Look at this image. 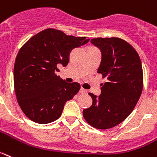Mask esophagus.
<instances>
[{
    "label": "esophagus",
    "mask_w": 157,
    "mask_h": 157,
    "mask_svg": "<svg viewBox=\"0 0 157 157\" xmlns=\"http://www.w3.org/2000/svg\"><path fill=\"white\" fill-rule=\"evenodd\" d=\"M80 93H81V94H87V90L84 89V88L82 87L81 89H80Z\"/></svg>",
    "instance_id": "esophagus-1"
}]
</instances>
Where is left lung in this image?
<instances>
[{"instance_id": "obj_1", "label": "left lung", "mask_w": 157, "mask_h": 157, "mask_svg": "<svg viewBox=\"0 0 157 157\" xmlns=\"http://www.w3.org/2000/svg\"><path fill=\"white\" fill-rule=\"evenodd\" d=\"M90 43L101 50L98 73L107 80L98 97L89 93L93 103L82 114L91 126L108 129L122 122L136 106L143 90L142 65L136 51L122 39L99 37Z\"/></svg>"}]
</instances>
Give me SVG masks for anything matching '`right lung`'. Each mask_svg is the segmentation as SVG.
I'll return each instance as SVG.
<instances>
[{
	"label": "right lung",
	"mask_w": 157,
	"mask_h": 157,
	"mask_svg": "<svg viewBox=\"0 0 157 157\" xmlns=\"http://www.w3.org/2000/svg\"><path fill=\"white\" fill-rule=\"evenodd\" d=\"M89 40L48 29L21 47L15 61L14 89L19 105L30 120L38 124L57 120L65 103L79 91V83H67L56 72L59 71L58 66L67 65L73 48Z\"/></svg>",
	"instance_id": "add662e5"
}]
</instances>
